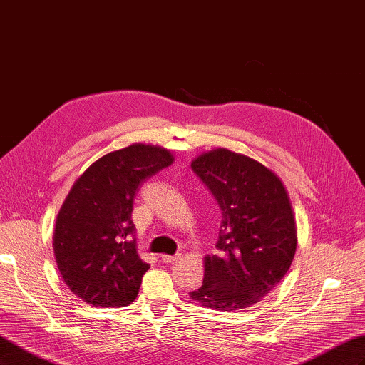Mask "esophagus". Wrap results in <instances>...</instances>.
<instances>
[{
	"instance_id": "34e87169",
	"label": "esophagus",
	"mask_w": 365,
	"mask_h": 365,
	"mask_svg": "<svg viewBox=\"0 0 365 365\" xmlns=\"http://www.w3.org/2000/svg\"><path fill=\"white\" fill-rule=\"evenodd\" d=\"M161 260H163L164 263H175L176 260H180V256H168V254H163Z\"/></svg>"
}]
</instances>
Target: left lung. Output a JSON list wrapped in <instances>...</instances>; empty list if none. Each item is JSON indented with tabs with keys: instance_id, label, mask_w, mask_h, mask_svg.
Returning <instances> with one entry per match:
<instances>
[{
	"instance_id": "8db88e82",
	"label": "left lung",
	"mask_w": 365,
	"mask_h": 365,
	"mask_svg": "<svg viewBox=\"0 0 365 365\" xmlns=\"http://www.w3.org/2000/svg\"><path fill=\"white\" fill-rule=\"evenodd\" d=\"M192 169L220 208L217 254L205 257L204 282L193 300L239 311L262 300L288 272L297 248L292 207L279 176L250 157L216 149Z\"/></svg>"
}]
</instances>
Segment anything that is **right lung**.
I'll list each match as a JSON object with an SVG mask.
<instances>
[{"mask_svg": "<svg viewBox=\"0 0 365 365\" xmlns=\"http://www.w3.org/2000/svg\"><path fill=\"white\" fill-rule=\"evenodd\" d=\"M168 149L132 145L97 160L76 181L54 228V256L65 284L97 307L135 300L150 264L137 254L134 197L152 175L169 168Z\"/></svg>", "mask_w": 365, "mask_h": 365, "instance_id": "right-lung-1", "label": "right lung"}]
</instances>
